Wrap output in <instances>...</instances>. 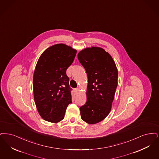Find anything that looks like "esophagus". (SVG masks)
<instances>
[{"label": "esophagus", "mask_w": 159, "mask_h": 159, "mask_svg": "<svg viewBox=\"0 0 159 159\" xmlns=\"http://www.w3.org/2000/svg\"><path fill=\"white\" fill-rule=\"evenodd\" d=\"M74 91H75V92L76 93H78L80 91V89L78 88H76V89H74Z\"/></svg>", "instance_id": "34e87169"}]
</instances>
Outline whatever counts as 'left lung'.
Returning a JSON list of instances; mask_svg holds the SVG:
<instances>
[{
	"label": "left lung",
	"instance_id": "left-lung-1",
	"mask_svg": "<svg viewBox=\"0 0 159 159\" xmlns=\"http://www.w3.org/2000/svg\"><path fill=\"white\" fill-rule=\"evenodd\" d=\"M78 59L88 77L87 102L80 107L81 117L95 124L111 111L117 86V68L111 56L100 48H85L78 53Z\"/></svg>",
	"mask_w": 159,
	"mask_h": 159
}]
</instances>
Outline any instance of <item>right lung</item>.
I'll return each instance as SVG.
<instances>
[{
  "label": "right lung",
  "instance_id": "1",
  "mask_svg": "<svg viewBox=\"0 0 159 159\" xmlns=\"http://www.w3.org/2000/svg\"><path fill=\"white\" fill-rule=\"evenodd\" d=\"M76 54L71 47L57 44L47 48L38 60L33 76L34 98L40 115L46 121L62 120L72 103V89L66 71Z\"/></svg>",
  "mask_w": 159,
  "mask_h": 159
}]
</instances>
